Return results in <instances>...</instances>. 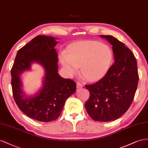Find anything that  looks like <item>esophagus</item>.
<instances>
[{
    "instance_id": "1",
    "label": "esophagus",
    "mask_w": 148,
    "mask_h": 148,
    "mask_svg": "<svg viewBox=\"0 0 148 148\" xmlns=\"http://www.w3.org/2000/svg\"><path fill=\"white\" fill-rule=\"evenodd\" d=\"M83 87V85L81 83V82H77V88H81V87Z\"/></svg>"
}]
</instances>
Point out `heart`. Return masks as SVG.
<instances>
[{
	"instance_id": "b5f03b06",
	"label": "heart",
	"mask_w": 148,
	"mask_h": 148,
	"mask_svg": "<svg viewBox=\"0 0 148 148\" xmlns=\"http://www.w3.org/2000/svg\"><path fill=\"white\" fill-rule=\"evenodd\" d=\"M113 57L109 46L85 41L70 46L66 53L61 54L60 61L69 74H75L81 66V73L88 81H97L107 73Z\"/></svg>"
}]
</instances>
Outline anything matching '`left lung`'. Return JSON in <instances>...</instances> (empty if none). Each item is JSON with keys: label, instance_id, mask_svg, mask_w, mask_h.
Wrapping results in <instances>:
<instances>
[{"label": "left lung", "instance_id": "left-lung-1", "mask_svg": "<svg viewBox=\"0 0 148 148\" xmlns=\"http://www.w3.org/2000/svg\"><path fill=\"white\" fill-rule=\"evenodd\" d=\"M112 45L115 62L105 76L95 84L86 85L90 96L86 110L95 121L115 120L128 110L138 86L137 61L125 45L111 35H100Z\"/></svg>", "mask_w": 148, "mask_h": 148}]
</instances>
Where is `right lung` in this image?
<instances>
[{"instance_id":"add662e5","label":"right lung","mask_w":148,"mask_h":148,"mask_svg":"<svg viewBox=\"0 0 148 148\" xmlns=\"http://www.w3.org/2000/svg\"><path fill=\"white\" fill-rule=\"evenodd\" d=\"M58 42L53 37L38 35L20 48L11 69L14 99L19 109L28 116L41 122L56 120L67 99L76 90L73 80L64 79L58 73ZM38 62L45 69L44 86L35 96L24 97L19 74L30 68L31 63Z\"/></svg>"}]
</instances>
